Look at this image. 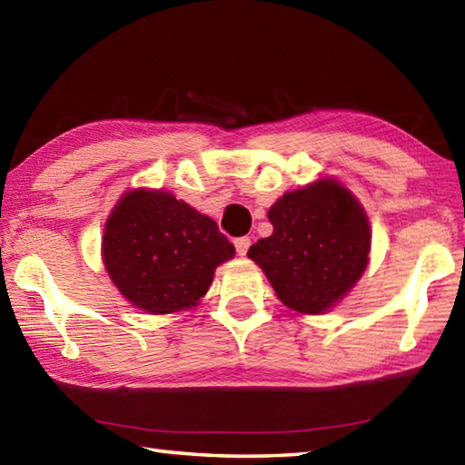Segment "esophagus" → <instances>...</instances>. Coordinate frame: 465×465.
<instances>
[{"instance_id": "1", "label": "esophagus", "mask_w": 465, "mask_h": 465, "mask_svg": "<svg viewBox=\"0 0 465 465\" xmlns=\"http://www.w3.org/2000/svg\"><path fill=\"white\" fill-rule=\"evenodd\" d=\"M233 243H235V252H238L240 256H246V252H248V248H250L252 240L248 238V235H243V238H238Z\"/></svg>"}]
</instances>
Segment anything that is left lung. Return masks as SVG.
<instances>
[{
  "label": "left lung",
  "mask_w": 465,
  "mask_h": 465,
  "mask_svg": "<svg viewBox=\"0 0 465 465\" xmlns=\"http://www.w3.org/2000/svg\"><path fill=\"white\" fill-rule=\"evenodd\" d=\"M272 233L250 246L287 308L322 313L363 274L371 230L355 196L334 180L287 193L269 211Z\"/></svg>",
  "instance_id": "1"
}]
</instances>
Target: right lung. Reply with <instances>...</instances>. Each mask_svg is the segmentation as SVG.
Masks as SVG:
<instances>
[{"label": "right lung", "instance_id": "right-lung-1", "mask_svg": "<svg viewBox=\"0 0 465 465\" xmlns=\"http://www.w3.org/2000/svg\"><path fill=\"white\" fill-rule=\"evenodd\" d=\"M233 243L211 217L163 191L127 193L110 213L102 256L121 293L149 313L191 308Z\"/></svg>", "mask_w": 465, "mask_h": 465}]
</instances>
